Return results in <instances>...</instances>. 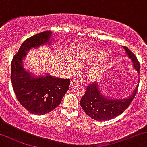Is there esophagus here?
Instances as JSON below:
<instances>
[{"instance_id":"34e87169","label":"esophagus","mask_w":147,"mask_h":147,"mask_svg":"<svg viewBox=\"0 0 147 147\" xmlns=\"http://www.w3.org/2000/svg\"><path fill=\"white\" fill-rule=\"evenodd\" d=\"M77 83H78V82L76 81L75 79H72L71 80H70V86H74V85L77 84Z\"/></svg>"}]
</instances>
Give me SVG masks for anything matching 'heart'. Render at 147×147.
<instances>
[{"instance_id": "1", "label": "heart", "mask_w": 147, "mask_h": 147, "mask_svg": "<svg viewBox=\"0 0 147 147\" xmlns=\"http://www.w3.org/2000/svg\"><path fill=\"white\" fill-rule=\"evenodd\" d=\"M107 56L108 55L107 52L98 50V51H93L92 53H87L86 54H85L81 57V60H92L94 61V62H98V61L105 60V58H107ZM74 65L76 66L75 64ZM100 74H101V70L98 68L96 67V66L91 68L88 71L89 77L92 79H95L96 78H98L100 75Z\"/></svg>"}]
</instances>
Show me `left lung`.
Returning <instances> with one entry per match:
<instances>
[{"instance_id": "left-lung-1", "label": "left lung", "mask_w": 147, "mask_h": 147, "mask_svg": "<svg viewBox=\"0 0 147 147\" xmlns=\"http://www.w3.org/2000/svg\"><path fill=\"white\" fill-rule=\"evenodd\" d=\"M128 57L132 61L133 67L140 72V63L135 55L127 47L123 46ZM138 85L131 95L122 99L106 97L100 90L98 83L93 82L87 85V90L81 100V106L85 113L97 121L109 120L121 114L129 107L138 90Z\"/></svg>"}]
</instances>
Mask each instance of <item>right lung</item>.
<instances>
[{
  "label": "right lung",
  "mask_w": 147,
  "mask_h": 147,
  "mask_svg": "<svg viewBox=\"0 0 147 147\" xmlns=\"http://www.w3.org/2000/svg\"><path fill=\"white\" fill-rule=\"evenodd\" d=\"M51 31H44L30 37L20 46L11 62V79L19 102L32 114L42 115L55 109L69 89L70 79L47 74L32 75L24 68L23 60L28 51L51 42Z\"/></svg>",
  "instance_id": "obj_1"
}]
</instances>
